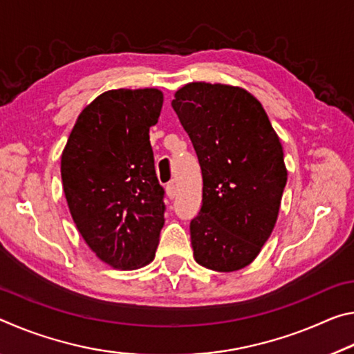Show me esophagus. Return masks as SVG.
Masks as SVG:
<instances>
[{
	"label": "esophagus",
	"mask_w": 354,
	"mask_h": 354,
	"mask_svg": "<svg viewBox=\"0 0 354 354\" xmlns=\"http://www.w3.org/2000/svg\"><path fill=\"white\" fill-rule=\"evenodd\" d=\"M165 190H167V196H169L170 200L175 198V196H176V185H175V183H169V184H167Z\"/></svg>",
	"instance_id": "esophagus-1"
}]
</instances>
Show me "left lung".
Segmentation results:
<instances>
[{"label":"left lung","instance_id":"1","mask_svg":"<svg viewBox=\"0 0 354 354\" xmlns=\"http://www.w3.org/2000/svg\"><path fill=\"white\" fill-rule=\"evenodd\" d=\"M171 106L203 175V205L190 221L195 261L214 272L241 270L277 223L287 183L279 137L262 104L242 87L190 82Z\"/></svg>","mask_w":354,"mask_h":354}]
</instances>
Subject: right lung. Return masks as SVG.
Masks as SVG:
<instances>
[{
    "mask_svg": "<svg viewBox=\"0 0 354 354\" xmlns=\"http://www.w3.org/2000/svg\"><path fill=\"white\" fill-rule=\"evenodd\" d=\"M162 103L158 88L101 93L82 109L62 151L71 217L88 248L113 268L147 266L158 248L165 205L149 128Z\"/></svg>",
    "mask_w": 354,
    "mask_h": 354,
    "instance_id": "right-lung-1",
    "label": "right lung"
}]
</instances>
